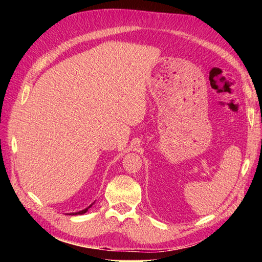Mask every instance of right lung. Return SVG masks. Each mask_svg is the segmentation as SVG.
Segmentation results:
<instances>
[{"label": "right lung", "mask_w": 262, "mask_h": 262, "mask_svg": "<svg viewBox=\"0 0 262 262\" xmlns=\"http://www.w3.org/2000/svg\"><path fill=\"white\" fill-rule=\"evenodd\" d=\"M95 203V202H94ZM94 203H92V205H94ZM92 205H90L89 206L88 208H85V209H83V210H81V211H76V212H70V214H67V215H83V214H85V212L90 209V208L92 207Z\"/></svg>", "instance_id": "obj_1"}]
</instances>
